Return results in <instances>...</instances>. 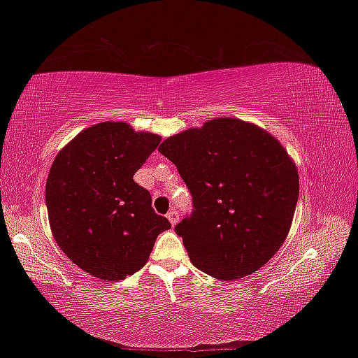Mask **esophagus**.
<instances>
[{
	"mask_svg": "<svg viewBox=\"0 0 358 358\" xmlns=\"http://www.w3.org/2000/svg\"><path fill=\"white\" fill-rule=\"evenodd\" d=\"M167 220L171 221L172 226H175V224H177V222H178V220H180V215H178V211H175V210L169 211V213H167Z\"/></svg>",
	"mask_w": 358,
	"mask_h": 358,
	"instance_id": "1",
	"label": "esophagus"
}]
</instances>
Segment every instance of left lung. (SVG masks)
<instances>
[{
    "instance_id": "obj_1",
    "label": "left lung",
    "mask_w": 358,
    "mask_h": 358,
    "mask_svg": "<svg viewBox=\"0 0 358 358\" xmlns=\"http://www.w3.org/2000/svg\"><path fill=\"white\" fill-rule=\"evenodd\" d=\"M159 153L192 196L175 226L194 266L221 281L257 271L287 238L299 201V171L268 131L215 118L166 138Z\"/></svg>"
}]
</instances>
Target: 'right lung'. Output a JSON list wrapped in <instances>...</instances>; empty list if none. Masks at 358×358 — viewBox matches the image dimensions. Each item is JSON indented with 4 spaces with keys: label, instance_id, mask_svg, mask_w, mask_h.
<instances>
[{
    "label": "right lung",
    "instance_id": "add662e5",
    "mask_svg": "<svg viewBox=\"0 0 358 358\" xmlns=\"http://www.w3.org/2000/svg\"><path fill=\"white\" fill-rule=\"evenodd\" d=\"M161 136L123 121L90 126L59 150L48 172L45 203L53 238L83 271L104 281L134 275L157 235L171 229L155 213L134 173Z\"/></svg>",
    "mask_w": 358,
    "mask_h": 358
}]
</instances>
